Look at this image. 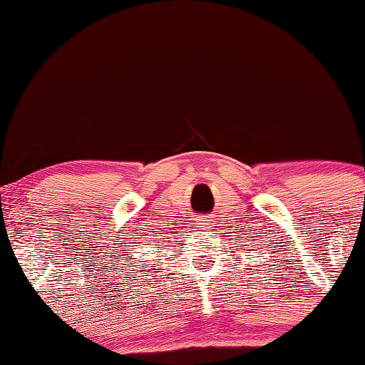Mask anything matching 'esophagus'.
I'll use <instances>...</instances> for the list:
<instances>
[{
	"label": "esophagus",
	"mask_w": 365,
	"mask_h": 365,
	"mask_svg": "<svg viewBox=\"0 0 365 365\" xmlns=\"http://www.w3.org/2000/svg\"><path fill=\"white\" fill-rule=\"evenodd\" d=\"M199 227H202V229H209V226H211V219H209L207 216H201L199 217Z\"/></svg>",
	"instance_id": "obj_1"
}]
</instances>
